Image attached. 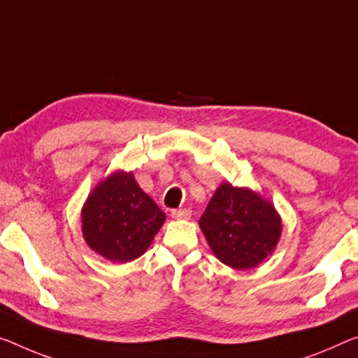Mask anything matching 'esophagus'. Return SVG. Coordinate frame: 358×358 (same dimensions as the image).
Instances as JSON below:
<instances>
[{
  "instance_id": "obj_1",
  "label": "esophagus",
  "mask_w": 358,
  "mask_h": 358,
  "mask_svg": "<svg viewBox=\"0 0 358 358\" xmlns=\"http://www.w3.org/2000/svg\"><path fill=\"white\" fill-rule=\"evenodd\" d=\"M171 216H173L174 219H190L192 211L187 210V208H182V210H174V211L171 213Z\"/></svg>"
}]
</instances>
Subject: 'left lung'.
Listing matches in <instances>:
<instances>
[{"label": "left lung", "mask_w": 358, "mask_h": 358, "mask_svg": "<svg viewBox=\"0 0 358 358\" xmlns=\"http://www.w3.org/2000/svg\"><path fill=\"white\" fill-rule=\"evenodd\" d=\"M198 224L214 256L238 271L272 255L282 235V219L271 201L229 182L217 187Z\"/></svg>", "instance_id": "obj_1"}]
</instances>
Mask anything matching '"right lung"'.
<instances>
[{"label": "right lung", "instance_id": "obj_1", "mask_svg": "<svg viewBox=\"0 0 358 358\" xmlns=\"http://www.w3.org/2000/svg\"><path fill=\"white\" fill-rule=\"evenodd\" d=\"M164 213L137 185L133 173L102 180L81 211L87 246L112 262H129L145 252L164 222Z\"/></svg>", "mask_w": 358, "mask_h": 358}]
</instances>
